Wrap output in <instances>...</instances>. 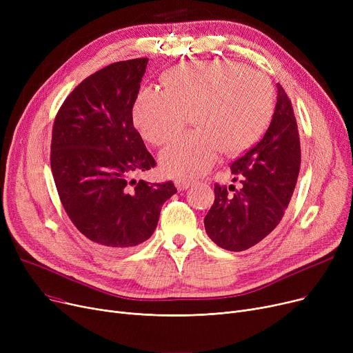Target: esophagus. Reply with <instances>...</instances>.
Masks as SVG:
<instances>
[{
  "mask_svg": "<svg viewBox=\"0 0 353 353\" xmlns=\"http://www.w3.org/2000/svg\"><path fill=\"white\" fill-rule=\"evenodd\" d=\"M193 183H194V180L188 179V177H179V179H176V186H177L179 190L189 189Z\"/></svg>",
  "mask_w": 353,
  "mask_h": 353,
  "instance_id": "34e87169",
  "label": "esophagus"
}]
</instances>
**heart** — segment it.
Returning a JSON list of instances; mask_svg holds the SVG:
<instances>
[{
    "mask_svg": "<svg viewBox=\"0 0 353 353\" xmlns=\"http://www.w3.org/2000/svg\"><path fill=\"white\" fill-rule=\"evenodd\" d=\"M273 87L262 72L213 60L180 65L164 76V91L143 88L133 108L141 136L163 145L192 120L197 130L165 147L160 161L173 176H200L221 150L239 153L262 133L273 110Z\"/></svg>",
    "mask_w": 353,
    "mask_h": 353,
    "instance_id": "b5f03b06",
    "label": "heart"
}]
</instances>
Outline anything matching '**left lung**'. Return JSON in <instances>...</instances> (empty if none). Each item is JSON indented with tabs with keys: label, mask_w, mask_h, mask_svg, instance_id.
Listing matches in <instances>:
<instances>
[{
	"label": "left lung",
	"mask_w": 353,
	"mask_h": 353,
	"mask_svg": "<svg viewBox=\"0 0 353 353\" xmlns=\"http://www.w3.org/2000/svg\"><path fill=\"white\" fill-rule=\"evenodd\" d=\"M301 169V140L292 103L277 84V101L265 136L230 164L240 189L214 184L205 217L209 237L221 249L242 252L263 240L289 206Z\"/></svg>",
	"instance_id": "8db88e82"
}]
</instances>
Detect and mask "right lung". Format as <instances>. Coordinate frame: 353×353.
<instances>
[{
	"label": "right lung",
	"mask_w": 353,
	"mask_h": 353,
	"mask_svg": "<svg viewBox=\"0 0 353 353\" xmlns=\"http://www.w3.org/2000/svg\"><path fill=\"white\" fill-rule=\"evenodd\" d=\"M148 59L110 64L74 88L55 116L51 172L72 225L105 248H134L150 237L173 181L133 174L156 165L133 125V105Z\"/></svg>",
	"instance_id": "1"
}]
</instances>
